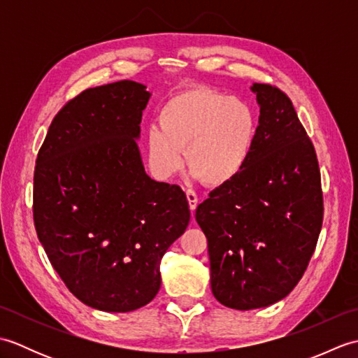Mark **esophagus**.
<instances>
[{"label":"esophagus","mask_w":358,"mask_h":358,"mask_svg":"<svg viewBox=\"0 0 358 358\" xmlns=\"http://www.w3.org/2000/svg\"><path fill=\"white\" fill-rule=\"evenodd\" d=\"M186 199H187V203H189V209L194 212L196 209V206H199V196H196V194L192 191V189H187Z\"/></svg>","instance_id":"34e87169"}]
</instances>
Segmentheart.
<instances>
[{
  "instance_id": "obj_1",
  "label": "heart",
  "mask_w": 358,
  "mask_h": 358,
  "mask_svg": "<svg viewBox=\"0 0 358 358\" xmlns=\"http://www.w3.org/2000/svg\"><path fill=\"white\" fill-rule=\"evenodd\" d=\"M159 126L144 135L148 159L157 178L166 180L186 163L209 186H222L245 167L252 152L257 123L246 103L208 87L187 89L159 109Z\"/></svg>"
}]
</instances>
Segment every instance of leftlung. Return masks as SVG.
I'll use <instances>...</instances> for the list:
<instances>
[{"label":"left lung","mask_w":358,"mask_h":358,"mask_svg":"<svg viewBox=\"0 0 358 358\" xmlns=\"http://www.w3.org/2000/svg\"><path fill=\"white\" fill-rule=\"evenodd\" d=\"M260 104L245 167L199 204L208 238L212 294L249 310L292 291L313 257L323 223V192L314 144L289 96L254 83Z\"/></svg>","instance_id":"8db88e82"}]
</instances>
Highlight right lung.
Segmentation results:
<instances>
[{"instance_id":"1","label":"right lung","mask_w":358,"mask_h":358,"mask_svg":"<svg viewBox=\"0 0 358 358\" xmlns=\"http://www.w3.org/2000/svg\"><path fill=\"white\" fill-rule=\"evenodd\" d=\"M150 94L135 81L83 90L49 126L34 173V223L53 269L85 305L131 313L154 300L159 263L191 210L144 172L136 138Z\"/></svg>"}]
</instances>
